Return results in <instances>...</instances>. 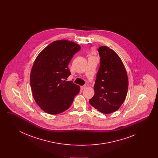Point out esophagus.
<instances>
[{
	"mask_svg": "<svg viewBox=\"0 0 158 158\" xmlns=\"http://www.w3.org/2000/svg\"><path fill=\"white\" fill-rule=\"evenodd\" d=\"M86 88V85H83L81 87V88L82 89H85Z\"/></svg>",
	"mask_w": 158,
	"mask_h": 158,
	"instance_id": "34e87169",
	"label": "esophagus"
}]
</instances>
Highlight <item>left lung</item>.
<instances>
[{"label":"left lung","instance_id":"1","mask_svg":"<svg viewBox=\"0 0 158 158\" xmlns=\"http://www.w3.org/2000/svg\"><path fill=\"white\" fill-rule=\"evenodd\" d=\"M100 66L90 105L101 113L110 114L119 109L127 94V74L120 57L106 46L98 48Z\"/></svg>","mask_w":158,"mask_h":158}]
</instances>
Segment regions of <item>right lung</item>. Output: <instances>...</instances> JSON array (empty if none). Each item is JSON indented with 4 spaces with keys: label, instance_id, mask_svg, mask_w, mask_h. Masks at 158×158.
I'll use <instances>...</instances> for the list:
<instances>
[{
    "label": "right lung",
    "instance_id": "right-lung-1",
    "mask_svg": "<svg viewBox=\"0 0 158 158\" xmlns=\"http://www.w3.org/2000/svg\"><path fill=\"white\" fill-rule=\"evenodd\" d=\"M81 46L68 40L53 41L38 55L31 69L32 96L45 113L55 115L67 110L80 90L72 81L68 64Z\"/></svg>",
    "mask_w": 158,
    "mask_h": 158
}]
</instances>
